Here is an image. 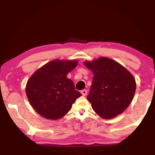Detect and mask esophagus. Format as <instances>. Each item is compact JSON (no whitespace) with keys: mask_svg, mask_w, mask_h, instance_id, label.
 I'll return each mask as SVG.
<instances>
[{"mask_svg":"<svg viewBox=\"0 0 155 155\" xmlns=\"http://www.w3.org/2000/svg\"><path fill=\"white\" fill-rule=\"evenodd\" d=\"M80 92H81L82 96H86L87 94V90H82Z\"/></svg>","mask_w":155,"mask_h":155,"instance_id":"1","label":"esophagus"}]
</instances>
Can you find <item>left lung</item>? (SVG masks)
Wrapping results in <instances>:
<instances>
[{
  "label": "left lung",
  "mask_w": 155,
  "mask_h": 155,
  "mask_svg": "<svg viewBox=\"0 0 155 155\" xmlns=\"http://www.w3.org/2000/svg\"><path fill=\"white\" fill-rule=\"evenodd\" d=\"M84 65L92 72V84L87 96L94 111L105 119L123 113L132 101L136 90L133 75L120 63L100 57Z\"/></svg>",
  "instance_id": "left-lung-1"
}]
</instances>
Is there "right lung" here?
<instances>
[{
  "instance_id": "right-lung-1",
  "label": "right lung",
  "mask_w": 155,
  "mask_h": 155,
  "mask_svg": "<svg viewBox=\"0 0 155 155\" xmlns=\"http://www.w3.org/2000/svg\"><path fill=\"white\" fill-rule=\"evenodd\" d=\"M76 60L56 59L36 71L27 82L26 94L33 109L42 117L60 119L81 94L67 78L78 65Z\"/></svg>"
}]
</instances>
